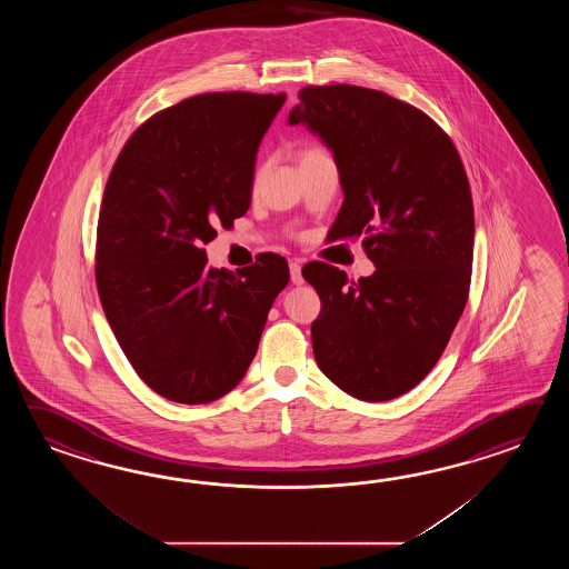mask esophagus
Masks as SVG:
<instances>
[{"instance_id":"obj_1","label":"esophagus","mask_w":569,"mask_h":569,"mask_svg":"<svg viewBox=\"0 0 569 569\" xmlns=\"http://www.w3.org/2000/svg\"><path fill=\"white\" fill-rule=\"evenodd\" d=\"M290 280H292V284H302L305 280H302L301 264L295 260V262H290Z\"/></svg>"}]
</instances>
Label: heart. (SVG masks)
Returning <instances> with one entry per match:
<instances>
[{"instance_id":"obj_1","label":"heart","mask_w":569,"mask_h":569,"mask_svg":"<svg viewBox=\"0 0 569 569\" xmlns=\"http://www.w3.org/2000/svg\"><path fill=\"white\" fill-rule=\"evenodd\" d=\"M309 152H317V148H311V150H305V152H302L301 157H305V154H309Z\"/></svg>"}]
</instances>
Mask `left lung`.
<instances>
[{"label": "left lung", "instance_id": "1", "mask_svg": "<svg viewBox=\"0 0 569 569\" xmlns=\"http://www.w3.org/2000/svg\"><path fill=\"white\" fill-rule=\"evenodd\" d=\"M290 109L333 152L343 206L331 240L366 236L375 274L302 268L321 299V372L353 399H397L431 372L468 301L470 182L448 133L421 109L356 86L305 87Z\"/></svg>", "mask_w": 569, "mask_h": 569}]
</instances>
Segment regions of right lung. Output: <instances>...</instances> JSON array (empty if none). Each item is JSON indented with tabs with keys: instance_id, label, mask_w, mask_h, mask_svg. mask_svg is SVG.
<instances>
[{
	"instance_id": "obj_1",
	"label": "right lung",
	"mask_w": 569,
	"mask_h": 569,
	"mask_svg": "<svg viewBox=\"0 0 569 569\" xmlns=\"http://www.w3.org/2000/svg\"><path fill=\"white\" fill-rule=\"evenodd\" d=\"M287 96L203 93L158 111L121 148L97 223L96 279L126 358L160 397L203 405L254 360L289 264L207 267L216 226L242 218L256 154Z\"/></svg>"
}]
</instances>
